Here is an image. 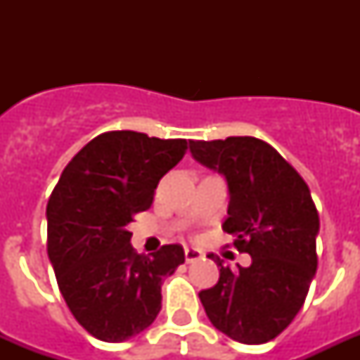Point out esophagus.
<instances>
[{"label":"esophagus","mask_w":360,"mask_h":360,"mask_svg":"<svg viewBox=\"0 0 360 360\" xmlns=\"http://www.w3.org/2000/svg\"><path fill=\"white\" fill-rule=\"evenodd\" d=\"M205 254L202 250H198V248H185V259L186 263H194V262H200L203 259Z\"/></svg>","instance_id":"esophagus-1"}]
</instances>
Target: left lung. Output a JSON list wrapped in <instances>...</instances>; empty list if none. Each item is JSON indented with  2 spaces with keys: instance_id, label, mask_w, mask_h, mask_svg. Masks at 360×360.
Masks as SVG:
<instances>
[{
  "instance_id": "obj_1",
  "label": "left lung",
  "mask_w": 360,
  "mask_h": 360,
  "mask_svg": "<svg viewBox=\"0 0 360 360\" xmlns=\"http://www.w3.org/2000/svg\"><path fill=\"white\" fill-rule=\"evenodd\" d=\"M198 162L226 177L230 203L222 230L236 237L248 267H220L219 282L200 291L209 321L231 340L265 344L293 321L318 269V209L295 168L252 136L194 141Z\"/></svg>"
}]
</instances>
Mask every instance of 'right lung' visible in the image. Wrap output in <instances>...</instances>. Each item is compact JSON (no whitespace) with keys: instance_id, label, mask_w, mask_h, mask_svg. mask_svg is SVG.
Returning a JSON list of instances; mask_svg holds the SVG:
<instances>
[{"instance_id":"add662e5","label":"right lung","mask_w":360,"mask_h":360,"mask_svg":"<svg viewBox=\"0 0 360 360\" xmlns=\"http://www.w3.org/2000/svg\"><path fill=\"white\" fill-rule=\"evenodd\" d=\"M185 151L186 140L104 132L76 153L48 200V257L59 291L98 340L123 342L147 329L162 307L164 276L185 262L181 245L136 254L129 231Z\"/></svg>"}]
</instances>
